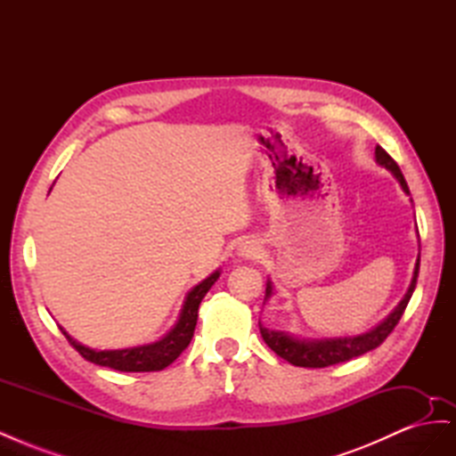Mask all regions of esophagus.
Listing matches in <instances>:
<instances>
[{"mask_svg": "<svg viewBox=\"0 0 456 456\" xmlns=\"http://www.w3.org/2000/svg\"><path fill=\"white\" fill-rule=\"evenodd\" d=\"M258 251H260V247H258V243H256V241H245V243H241V245H240V249H238L240 256H243V258L256 256V255H258Z\"/></svg>", "mask_w": 456, "mask_h": 456, "instance_id": "1", "label": "esophagus"}]
</instances>
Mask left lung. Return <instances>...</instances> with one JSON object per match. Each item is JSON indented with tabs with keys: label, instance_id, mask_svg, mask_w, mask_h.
<instances>
[{
	"label": "left lung",
	"instance_id": "1",
	"mask_svg": "<svg viewBox=\"0 0 456 456\" xmlns=\"http://www.w3.org/2000/svg\"><path fill=\"white\" fill-rule=\"evenodd\" d=\"M375 158L377 163L382 165L388 171H392V175L397 178V183L402 184L405 194H409V186L403 178L402 169L397 167V163L392 159V156L386 151L382 146L375 148ZM419 268H420V255L417 258L415 265V273H412V281L409 285V291L403 297V300L399 302L395 306V310L386 317L382 323H379L377 327H372L370 330L363 335L357 337H340V338H322V340H305V338H297L289 333H283V330H272L260 327V335L265 338V342L268 346L278 354L280 357H283L285 362L293 363L297 367H308V369H322V367H329V365H337V363H344L350 362L357 355H363L370 350H375L377 346L386 340L392 330L395 329V325L402 320V315L409 305V300L412 297V291L417 287V278H419ZM273 293L272 281L266 283V298Z\"/></svg>",
	"mask_w": 456,
	"mask_h": 456
}]
</instances>
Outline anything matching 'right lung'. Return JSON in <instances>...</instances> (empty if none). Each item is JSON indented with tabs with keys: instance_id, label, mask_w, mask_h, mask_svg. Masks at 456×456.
Listing matches in <instances>:
<instances>
[{
	"instance_id": "obj_1",
	"label": "right lung",
	"mask_w": 456,
	"mask_h": 456,
	"mask_svg": "<svg viewBox=\"0 0 456 456\" xmlns=\"http://www.w3.org/2000/svg\"><path fill=\"white\" fill-rule=\"evenodd\" d=\"M220 270L211 273L209 278L203 280L200 285H196L191 291L186 295L184 306L178 315V322L175 327L165 335L161 340L144 344V346H134V348H123V350H93L84 346V344L74 340L66 330L61 327L62 335L68 338V342L86 357L87 362L110 367L123 372H150V370H161L167 365H171L178 355H181L194 337V329L198 323V310L203 297L207 291L213 287V283L218 280Z\"/></svg>"
}]
</instances>
